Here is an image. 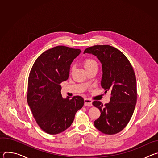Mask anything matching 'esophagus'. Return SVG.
Masks as SVG:
<instances>
[{"label":"esophagus","mask_w":158,"mask_h":158,"mask_svg":"<svg viewBox=\"0 0 158 158\" xmlns=\"http://www.w3.org/2000/svg\"><path fill=\"white\" fill-rule=\"evenodd\" d=\"M84 105L85 106H93V101L90 99H84Z\"/></svg>","instance_id":"obj_1"}]
</instances>
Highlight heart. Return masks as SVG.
Returning a JSON list of instances; mask_svg holds the SVG:
<instances>
[{
	"mask_svg": "<svg viewBox=\"0 0 158 158\" xmlns=\"http://www.w3.org/2000/svg\"><path fill=\"white\" fill-rule=\"evenodd\" d=\"M97 65V62L92 59H86L84 61V66L85 67V69L88 68L89 67H91L93 65Z\"/></svg>",
	"mask_w": 158,
	"mask_h": 158,
	"instance_id": "1",
	"label": "heart"
}]
</instances>
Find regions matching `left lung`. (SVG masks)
I'll return each mask as SVG.
<instances>
[{
	"instance_id": "obj_1",
	"label": "left lung",
	"mask_w": 158,
	"mask_h": 158,
	"mask_svg": "<svg viewBox=\"0 0 158 158\" xmlns=\"http://www.w3.org/2000/svg\"><path fill=\"white\" fill-rule=\"evenodd\" d=\"M96 56L102 64V87L110 91L109 103L104 106L95 101L93 106L101 111L94 126L106 134L121 131L129 122L137 100L136 79L127 58L119 50L109 45L94 46L85 49Z\"/></svg>"
}]
</instances>
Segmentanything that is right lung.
<instances>
[{
  "label": "right lung",
  "instance_id": "obj_1",
  "mask_svg": "<svg viewBox=\"0 0 158 158\" xmlns=\"http://www.w3.org/2000/svg\"><path fill=\"white\" fill-rule=\"evenodd\" d=\"M81 51L56 46L41 54L28 79L27 102L39 126L49 134L60 133L72 124L84 101L81 96L63 98L60 83L69 77L71 65Z\"/></svg>",
  "mask_w": 158,
  "mask_h": 158
}]
</instances>
